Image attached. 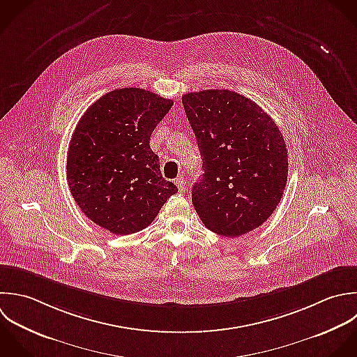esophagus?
<instances>
[{
    "mask_svg": "<svg viewBox=\"0 0 357 357\" xmlns=\"http://www.w3.org/2000/svg\"><path fill=\"white\" fill-rule=\"evenodd\" d=\"M175 185L178 186V190H179L181 193L185 192V189H186V181H185L183 176H178V178L175 179Z\"/></svg>",
    "mask_w": 357,
    "mask_h": 357,
    "instance_id": "34e87169",
    "label": "esophagus"
}]
</instances>
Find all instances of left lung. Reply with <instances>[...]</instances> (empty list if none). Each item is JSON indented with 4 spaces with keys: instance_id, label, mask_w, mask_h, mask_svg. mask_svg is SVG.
<instances>
[{
    "instance_id": "8db88e82",
    "label": "left lung",
    "mask_w": 357,
    "mask_h": 357,
    "mask_svg": "<svg viewBox=\"0 0 357 357\" xmlns=\"http://www.w3.org/2000/svg\"><path fill=\"white\" fill-rule=\"evenodd\" d=\"M183 108L197 139L203 175L192 202L210 231L241 236L277 208L288 179V151L273 118L231 90L186 93Z\"/></svg>"
}]
</instances>
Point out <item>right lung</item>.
Wrapping results in <instances>:
<instances>
[{
    "instance_id": "obj_1",
    "label": "right lung",
    "mask_w": 357,
    "mask_h": 357,
    "mask_svg": "<svg viewBox=\"0 0 357 357\" xmlns=\"http://www.w3.org/2000/svg\"><path fill=\"white\" fill-rule=\"evenodd\" d=\"M174 101L137 87L112 90L80 118L68 150L75 202L98 227L129 235L149 227L178 188L162 178L150 136Z\"/></svg>"
}]
</instances>
